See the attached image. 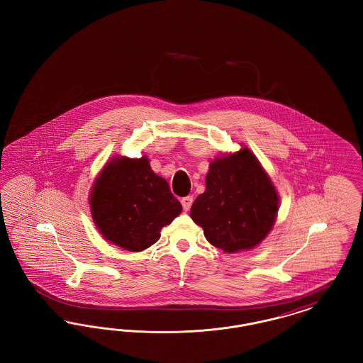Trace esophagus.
<instances>
[{"label": "esophagus", "mask_w": 363, "mask_h": 363, "mask_svg": "<svg viewBox=\"0 0 363 363\" xmlns=\"http://www.w3.org/2000/svg\"><path fill=\"white\" fill-rule=\"evenodd\" d=\"M181 203H182V207H184L185 211H189L190 207H191V203H193V197H191V196L184 197V199L181 200Z\"/></svg>", "instance_id": "1"}]
</instances>
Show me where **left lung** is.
Segmentation results:
<instances>
[{
	"mask_svg": "<svg viewBox=\"0 0 363 363\" xmlns=\"http://www.w3.org/2000/svg\"><path fill=\"white\" fill-rule=\"evenodd\" d=\"M277 189L249 148L216 157L209 164L206 191L190 208L207 241L235 253L253 249L277 222Z\"/></svg>",
	"mask_w": 363,
	"mask_h": 363,
	"instance_id": "obj_1",
	"label": "left lung"
}]
</instances>
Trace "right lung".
I'll use <instances>...</instances> for the list:
<instances>
[{
  "instance_id": "right-lung-1",
  "label": "right lung",
  "mask_w": 363,
  "mask_h": 363,
  "mask_svg": "<svg viewBox=\"0 0 363 363\" xmlns=\"http://www.w3.org/2000/svg\"><path fill=\"white\" fill-rule=\"evenodd\" d=\"M99 233L129 252H141L160 238V230L182 212L166 179L156 175L147 156H116L106 163L89 194Z\"/></svg>"
}]
</instances>
